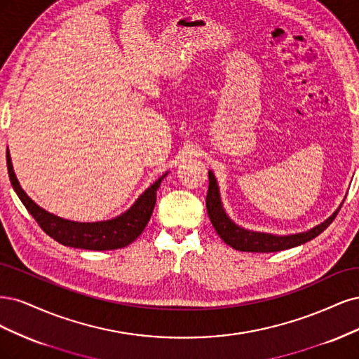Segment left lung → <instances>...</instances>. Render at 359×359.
Returning a JSON list of instances; mask_svg holds the SVG:
<instances>
[{"instance_id": "8db88e82", "label": "left lung", "mask_w": 359, "mask_h": 359, "mask_svg": "<svg viewBox=\"0 0 359 359\" xmlns=\"http://www.w3.org/2000/svg\"><path fill=\"white\" fill-rule=\"evenodd\" d=\"M341 205H343V201L337 207V210H335L330 217H327L325 221L307 231H303V233L279 236V234L261 233V231H252L237 225L233 219L226 215L221 200V192H219V184L215 177V172L209 170V191H207V198H205L207 213H209L210 221L219 237H221L228 246L234 248L236 250L269 253V252H280L291 248H297L299 245H304V243L313 240L330 226V224L334 221V217L340 212Z\"/></svg>"}]
</instances>
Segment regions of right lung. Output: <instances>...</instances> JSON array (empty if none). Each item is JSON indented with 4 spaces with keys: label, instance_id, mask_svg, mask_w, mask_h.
<instances>
[{
    "label": "right lung",
    "instance_id": "obj_1",
    "mask_svg": "<svg viewBox=\"0 0 359 359\" xmlns=\"http://www.w3.org/2000/svg\"><path fill=\"white\" fill-rule=\"evenodd\" d=\"M7 170L11 187H13L15 192L18 194L19 200L24 203L27 210L36 219L44 233L64 246L88 250H113L131 245L146 228L156 203V191L161 187V182L168 175L167 171L163 176L158 177V180H155L138 196L130 209L125 210L119 216L107 219V221L77 222L44 210L43 207H40L37 203H34L29 198L27 192L22 189L15 175L8 149Z\"/></svg>",
    "mask_w": 359,
    "mask_h": 359
}]
</instances>
